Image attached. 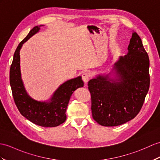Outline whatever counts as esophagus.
Masks as SVG:
<instances>
[{"label": "esophagus", "mask_w": 160, "mask_h": 160, "mask_svg": "<svg viewBox=\"0 0 160 160\" xmlns=\"http://www.w3.org/2000/svg\"><path fill=\"white\" fill-rule=\"evenodd\" d=\"M89 79H90V76H89V75L88 73L85 72V73H83V75H82V79H83V82L85 84H86L88 82Z\"/></svg>", "instance_id": "34e87169"}]
</instances>
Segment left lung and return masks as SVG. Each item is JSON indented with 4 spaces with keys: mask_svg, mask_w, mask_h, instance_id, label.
<instances>
[{
    "mask_svg": "<svg viewBox=\"0 0 160 160\" xmlns=\"http://www.w3.org/2000/svg\"><path fill=\"white\" fill-rule=\"evenodd\" d=\"M128 50L127 55L115 62L110 72L99 74L88 82L92 117L101 126H117L134 119L149 91V56L134 31Z\"/></svg>",
    "mask_w": 160,
    "mask_h": 160,
    "instance_id": "1",
    "label": "left lung"
}]
</instances>
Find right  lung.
Instances as JSON below:
<instances>
[{"label":"right lung","mask_w":160,"mask_h":160,"mask_svg":"<svg viewBox=\"0 0 160 160\" xmlns=\"http://www.w3.org/2000/svg\"><path fill=\"white\" fill-rule=\"evenodd\" d=\"M42 26L34 27L18 45L10 68L9 80L15 103L22 115L36 125L56 127L66 121V111L71 96L77 89L82 88L84 83L81 76L69 79L61 84L52 97L46 101L34 100L27 93L22 79L19 52L23 44L39 32Z\"/></svg>","instance_id":"obj_1"}]
</instances>
